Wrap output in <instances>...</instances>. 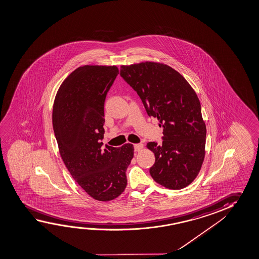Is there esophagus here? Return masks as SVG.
<instances>
[{"mask_svg": "<svg viewBox=\"0 0 259 259\" xmlns=\"http://www.w3.org/2000/svg\"><path fill=\"white\" fill-rule=\"evenodd\" d=\"M143 144H135L134 149H135L136 152H139V151H141L143 149Z\"/></svg>", "mask_w": 259, "mask_h": 259, "instance_id": "esophagus-1", "label": "esophagus"}]
</instances>
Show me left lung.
Listing matches in <instances>:
<instances>
[{"mask_svg":"<svg viewBox=\"0 0 259 259\" xmlns=\"http://www.w3.org/2000/svg\"><path fill=\"white\" fill-rule=\"evenodd\" d=\"M120 76L163 127L162 144L147 145L156 157L151 177L168 189L185 188L197 177L205 156L206 125L196 93L182 74L162 63L121 66Z\"/></svg>","mask_w":259,"mask_h":259,"instance_id":"obj_1","label":"left lung"}]
</instances>
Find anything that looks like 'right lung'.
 <instances>
[{
    "label": "right lung",
    "mask_w": 259,
    "mask_h": 259,
    "mask_svg": "<svg viewBox=\"0 0 259 259\" xmlns=\"http://www.w3.org/2000/svg\"><path fill=\"white\" fill-rule=\"evenodd\" d=\"M118 74L116 66H80L62 82L54 102V132L64 164L82 189L100 201L123 193L134 156L132 144L103 148L102 142L104 102Z\"/></svg>",
    "instance_id": "obj_1"
}]
</instances>
